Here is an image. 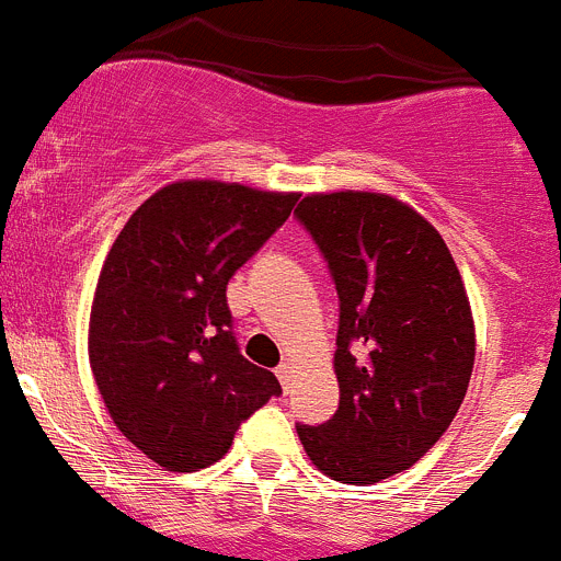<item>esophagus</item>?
<instances>
[{
	"mask_svg": "<svg viewBox=\"0 0 561 561\" xmlns=\"http://www.w3.org/2000/svg\"><path fill=\"white\" fill-rule=\"evenodd\" d=\"M276 377H279V382H282V388H290L293 386V366L290 363H282L279 368H276Z\"/></svg>",
	"mask_w": 561,
	"mask_h": 561,
	"instance_id": "esophagus-1",
	"label": "esophagus"
}]
</instances>
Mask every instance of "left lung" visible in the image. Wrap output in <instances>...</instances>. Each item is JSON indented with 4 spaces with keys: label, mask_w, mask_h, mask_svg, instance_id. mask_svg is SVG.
<instances>
[{
    "label": "left lung",
    "mask_w": 561,
    "mask_h": 561,
    "mask_svg": "<svg viewBox=\"0 0 561 561\" xmlns=\"http://www.w3.org/2000/svg\"><path fill=\"white\" fill-rule=\"evenodd\" d=\"M296 218L341 301L337 411L296 431L324 476L366 486L413 467L456 419L476 363L467 290L442 234L391 195H307Z\"/></svg>",
    "instance_id": "1"
}]
</instances>
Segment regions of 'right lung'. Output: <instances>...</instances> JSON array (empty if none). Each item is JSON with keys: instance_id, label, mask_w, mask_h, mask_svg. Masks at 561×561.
<instances>
[{"instance_id": "obj_1", "label": "right lung", "mask_w": 561, "mask_h": 561, "mask_svg": "<svg viewBox=\"0 0 561 561\" xmlns=\"http://www.w3.org/2000/svg\"><path fill=\"white\" fill-rule=\"evenodd\" d=\"M296 193L175 181L130 215L100 271L89 360L114 425L150 461L195 472L282 386L240 355L226 285L290 218Z\"/></svg>"}]
</instances>
